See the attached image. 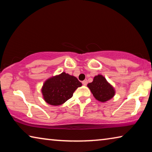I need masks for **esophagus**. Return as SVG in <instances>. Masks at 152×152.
Instances as JSON below:
<instances>
[{
    "mask_svg": "<svg viewBox=\"0 0 152 152\" xmlns=\"http://www.w3.org/2000/svg\"><path fill=\"white\" fill-rule=\"evenodd\" d=\"M87 83H88V82H87V80L82 81V84H83V85H84V86H86V84H87Z\"/></svg>",
    "mask_w": 152,
    "mask_h": 152,
    "instance_id": "esophagus-1",
    "label": "esophagus"
}]
</instances>
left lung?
Here are the masks:
<instances>
[{"label": "left lung", "mask_w": 152, "mask_h": 152, "mask_svg": "<svg viewBox=\"0 0 152 152\" xmlns=\"http://www.w3.org/2000/svg\"><path fill=\"white\" fill-rule=\"evenodd\" d=\"M87 86L95 99L102 102L109 101L115 94L114 87L101 74L95 76L93 81L87 84Z\"/></svg>", "instance_id": "left-lung-1"}]
</instances>
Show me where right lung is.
<instances>
[{"label":"right lung","instance_id":"right-lung-1","mask_svg":"<svg viewBox=\"0 0 152 152\" xmlns=\"http://www.w3.org/2000/svg\"><path fill=\"white\" fill-rule=\"evenodd\" d=\"M82 86L76 77L66 72L51 77L43 84V100L49 104L59 106L72 97L74 91Z\"/></svg>","mask_w":152,"mask_h":152}]
</instances>
